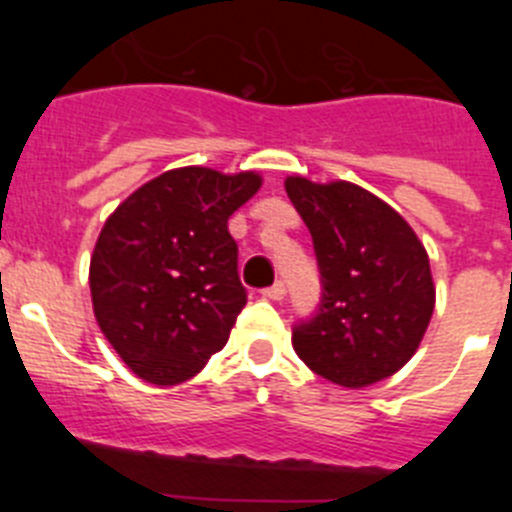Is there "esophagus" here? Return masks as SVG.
Segmentation results:
<instances>
[{
  "label": "esophagus",
  "mask_w": 512,
  "mask_h": 512,
  "mask_svg": "<svg viewBox=\"0 0 512 512\" xmlns=\"http://www.w3.org/2000/svg\"><path fill=\"white\" fill-rule=\"evenodd\" d=\"M284 295H287V287H284V282H274L271 287L264 289L266 300H282Z\"/></svg>",
  "instance_id": "esophagus-1"
}]
</instances>
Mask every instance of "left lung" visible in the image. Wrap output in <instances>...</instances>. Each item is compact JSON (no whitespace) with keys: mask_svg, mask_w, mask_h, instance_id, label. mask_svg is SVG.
<instances>
[{"mask_svg":"<svg viewBox=\"0 0 512 512\" xmlns=\"http://www.w3.org/2000/svg\"><path fill=\"white\" fill-rule=\"evenodd\" d=\"M320 269V302L292 328L312 372L341 387H369L410 361L431 323L436 289L418 235L387 202L348 182L289 176Z\"/></svg>","mask_w":512,"mask_h":512,"instance_id":"1","label":"left lung"}]
</instances>
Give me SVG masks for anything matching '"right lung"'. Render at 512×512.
<instances>
[{
	"mask_svg": "<svg viewBox=\"0 0 512 512\" xmlns=\"http://www.w3.org/2000/svg\"><path fill=\"white\" fill-rule=\"evenodd\" d=\"M261 176L187 166L122 202L94 246V315L120 359L151 384L194 377L228 343L246 307L228 217Z\"/></svg>",
	"mask_w": 512,
	"mask_h": 512,
	"instance_id": "add662e5",
	"label": "right lung"
}]
</instances>
